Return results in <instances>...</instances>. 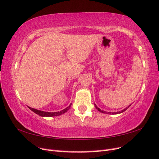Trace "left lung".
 Returning <instances> with one entry per match:
<instances>
[{"label": "left lung", "mask_w": 159, "mask_h": 159, "mask_svg": "<svg viewBox=\"0 0 159 159\" xmlns=\"http://www.w3.org/2000/svg\"><path fill=\"white\" fill-rule=\"evenodd\" d=\"M94 105H95V108L97 109L99 112H102V113H106V114H113V115H115V114H118V113H123V112H124L125 111L126 109H127L130 106H131V105H129L128 107H127L125 109H124L123 110H122V111H118V112H114V113H111V112H107V111H103V110H101V109H99V107H98V106L97 105H96L95 103H94Z\"/></svg>", "instance_id": "8db88e82"}]
</instances>
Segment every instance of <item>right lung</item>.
Returning a JSON list of instances; mask_svg holds the SVG:
<instances>
[{"label": "right lung", "instance_id": "right-lung-1", "mask_svg": "<svg viewBox=\"0 0 159 159\" xmlns=\"http://www.w3.org/2000/svg\"><path fill=\"white\" fill-rule=\"evenodd\" d=\"M71 105V103L70 104V105L68 107H66V109L57 112H46V111H42L38 110L30 107H28V108H29L31 111H32L33 112H34L37 115H40V116H42V117H55V116H58V115H61V114H64L66 112L68 111V109L70 108Z\"/></svg>", "mask_w": 159, "mask_h": 159}]
</instances>
